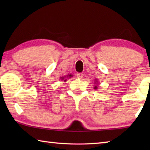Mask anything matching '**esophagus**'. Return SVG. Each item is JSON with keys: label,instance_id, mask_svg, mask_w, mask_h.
Wrapping results in <instances>:
<instances>
[{"label": "esophagus", "instance_id": "esophagus-1", "mask_svg": "<svg viewBox=\"0 0 150 150\" xmlns=\"http://www.w3.org/2000/svg\"><path fill=\"white\" fill-rule=\"evenodd\" d=\"M77 77L79 79H81L83 77V73H79L77 74Z\"/></svg>", "mask_w": 150, "mask_h": 150}]
</instances>
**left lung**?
I'll use <instances>...</instances> for the list:
<instances>
[{
	"label": "left lung",
	"mask_w": 150,
	"mask_h": 150,
	"mask_svg": "<svg viewBox=\"0 0 150 150\" xmlns=\"http://www.w3.org/2000/svg\"><path fill=\"white\" fill-rule=\"evenodd\" d=\"M95 83V84H96V83H98V80L97 79H95V82H94ZM94 88H95V89H97L98 88V87L96 85H95V87H94Z\"/></svg>",
	"instance_id": "8db88e82"
}]
</instances>
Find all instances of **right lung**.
Returning <instances> with one entry per match:
<instances>
[{
    "label": "right lung",
    "mask_w": 150,
    "mask_h": 150,
    "mask_svg": "<svg viewBox=\"0 0 150 150\" xmlns=\"http://www.w3.org/2000/svg\"><path fill=\"white\" fill-rule=\"evenodd\" d=\"M72 77H73V75L71 74H68L67 76H64V77H60V79L62 81H63L64 82H66V81L67 80V79H69Z\"/></svg>",
    "instance_id": "1"
}]
</instances>
